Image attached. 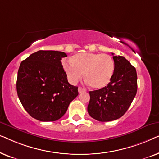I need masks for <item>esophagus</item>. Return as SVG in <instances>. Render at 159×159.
I'll return each instance as SVG.
<instances>
[{"label":"esophagus","mask_w":159,"mask_h":159,"mask_svg":"<svg viewBox=\"0 0 159 159\" xmlns=\"http://www.w3.org/2000/svg\"><path fill=\"white\" fill-rule=\"evenodd\" d=\"M78 92H79V93H82L83 92H85V89L82 88V87H79V88H78Z\"/></svg>","instance_id":"34e87169"}]
</instances>
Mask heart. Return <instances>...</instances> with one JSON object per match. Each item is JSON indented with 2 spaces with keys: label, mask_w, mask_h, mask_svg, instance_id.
<instances>
[{
  "label": "heart",
  "mask_w": 159,
  "mask_h": 159,
  "mask_svg": "<svg viewBox=\"0 0 159 159\" xmlns=\"http://www.w3.org/2000/svg\"><path fill=\"white\" fill-rule=\"evenodd\" d=\"M64 69L69 81L75 84L84 77L90 86L101 89L108 85L114 75V62L107 54L80 53L64 64Z\"/></svg>",
  "instance_id": "b5f03b06"
}]
</instances>
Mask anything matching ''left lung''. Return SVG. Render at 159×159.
Returning <instances> with one entry per match:
<instances>
[{
    "instance_id": "left-lung-1",
    "label": "left lung",
    "mask_w": 159,
    "mask_h": 159,
    "mask_svg": "<svg viewBox=\"0 0 159 159\" xmlns=\"http://www.w3.org/2000/svg\"><path fill=\"white\" fill-rule=\"evenodd\" d=\"M113 55L114 71L107 86L90 91L88 114L99 121H110L125 114L138 89L136 69L124 56Z\"/></svg>"
}]
</instances>
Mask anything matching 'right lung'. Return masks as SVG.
I'll return each instance as SVG.
<instances>
[{
  "mask_svg": "<svg viewBox=\"0 0 159 159\" xmlns=\"http://www.w3.org/2000/svg\"><path fill=\"white\" fill-rule=\"evenodd\" d=\"M64 52L38 51L21 61L16 80L17 95L27 112L41 121L64 116L78 95V88L68 82L61 58Z\"/></svg>",
  "mask_w": 159,
  "mask_h": 159,
  "instance_id": "add662e5",
  "label": "right lung"
}]
</instances>
